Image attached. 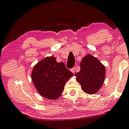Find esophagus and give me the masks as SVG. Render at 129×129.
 <instances>
[{"label": "esophagus", "instance_id": "obj_1", "mask_svg": "<svg viewBox=\"0 0 129 129\" xmlns=\"http://www.w3.org/2000/svg\"><path fill=\"white\" fill-rule=\"evenodd\" d=\"M75 69H76L75 67H74V68H73L72 69H71V71H72L73 73H75Z\"/></svg>", "mask_w": 129, "mask_h": 129}]
</instances>
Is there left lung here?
Returning <instances> with one entry per match:
<instances>
[{"instance_id":"left-lung-1","label":"left lung","mask_w":129,"mask_h":129,"mask_svg":"<svg viewBox=\"0 0 129 129\" xmlns=\"http://www.w3.org/2000/svg\"><path fill=\"white\" fill-rule=\"evenodd\" d=\"M82 89L88 94L96 93L103 84L105 68L96 57L91 55L84 57L80 63V71L76 73Z\"/></svg>"}]
</instances>
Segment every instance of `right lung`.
I'll return each instance as SVG.
<instances>
[{
    "label": "right lung",
    "mask_w": 129,
    "mask_h": 129,
    "mask_svg": "<svg viewBox=\"0 0 129 129\" xmlns=\"http://www.w3.org/2000/svg\"><path fill=\"white\" fill-rule=\"evenodd\" d=\"M73 73L64 63L57 62L55 57H47L39 61L34 68L31 77L41 95L56 100L64 90V85Z\"/></svg>",
    "instance_id": "right-lung-1"
}]
</instances>
